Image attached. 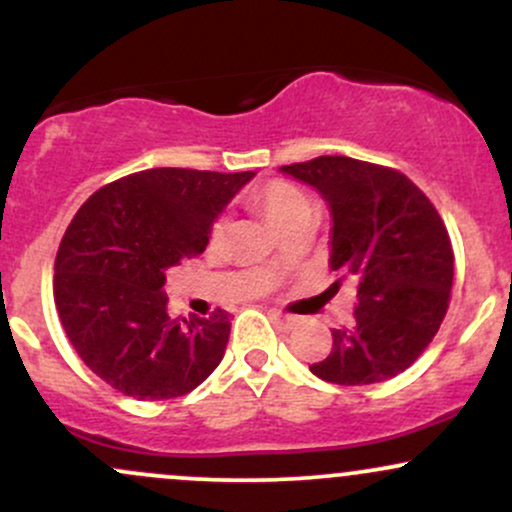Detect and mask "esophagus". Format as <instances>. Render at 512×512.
Masks as SVG:
<instances>
[{
  "label": "esophagus",
  "mask_w": 512,
  "mask_h": 512,
  "mask_svg": "<svg viewBox=\"0 0 512 512\" xmlns=\"http://www.w3.org/2000/svg\"><path fill=\"white\" fill-rule=\"evenodd\" d=\"M269 315H272V320L279 322L281 327H286V330L296 325V317L289 315V313H281V310H269Z\"/></svg>",
  "instance_id": "1"
}]
</instances>
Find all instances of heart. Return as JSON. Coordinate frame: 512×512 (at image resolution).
<instances>
[{"label":"heart","mask_w":512,"mask_h":512,"mask_svg":"<svg viewBox=\"0 0 512 512\" xmlns=\"http://www.w3.org/2000/svg\"><path fill=\"white\" fill-rule=\"evenodd\" d=\"M250 202L252 207L260 211L264 219L272 223L276 231H284L289 223L301 219L305 214H310L308 199L303 197L301 190H296V187L286 180H267L264 185H260L255 192H252ZM221 238H223V223L219 221L214 223V228H211V236H209L211 245L219 243ZM279 260H281V252H276L272 262H279Z\"/></svg>","instance_id":"heart-1"}]
</instances>
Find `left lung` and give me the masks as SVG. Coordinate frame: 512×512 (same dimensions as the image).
<instances>
[{
  "label": "left lung",
  "instance_id": "left-lung-1",
  "mask_svg": "<svg viewBox=\"0 0 512 512\" xmlns=\"http://www.w3.org/2000/svg\"><path fill=\"white\" fill-rule=\"evenodd\" d=\"M332 211V272L356 281L354 320L310 370L334 385L395 378L426 351L450 305L452 245L424 192L395 168L349 156L281 166ZM342 279L332 286L342 284Z\"/></svg>",
  "mask_w": 512,
  "mask_h": 512
}]
</instances>
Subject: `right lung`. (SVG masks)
Returning <instances> with one entry per match:
<instances>
[{"label":"right lung","mask_w":512,"mask_h":512,"mask_svg":"<svg viewBox=\"0 0 512 512\" xmlns=\"http://www.w3.org/2000/svg\"><path fill=\"white\" fill-rule=\"evenodd\" d=\"M151 168L93 192L55 260V305L69 342L98 378L134 399H173L219 366L231 315L168 317L166 272L202 255L221 209L252 178Z\"/></svg>","instance_id":"right-lung-1"}]
</instances>
